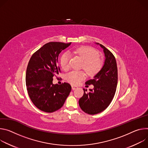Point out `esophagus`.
<instances>
[{
    "label": "esophagus",
    "instance_id": "34e87169",
    "mask_svg": "<svg viewBox=\"0 0 148 148\" xmlns=\"http://www.w3.org/2000/svg\"><path fill=\"white\" fill-rule=\"evenodd\" d=\"M72 90H75L76 89H77V87L75 86H72Z\"/></svg>",
    "mask_w": 148,
    "mask_h": 148
}]
</instances>
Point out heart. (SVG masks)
Instances as JSON below:
<instances>
[{"instance_id": "obj_1", "label": "heart", "mask_w": 148, "mask_h": 148, "mask_svg": "<svg viewBox=\"0 0 148 148\" xmlns=\"http://www.w3.org/2000/svg\"><path fill=\"white\" fill-rule=\"evenodd\" d=\"M73 53L79 55L84 60L83 68L90 75L97 73L101 69L103 62L98 57L99 53L95 49L89 46H81L73 50ZM70 53L66 52L60 58V64L64 70H68L70 67ZM86 78V74L82 71H72L66 75V79L73 85H78Z\"/></svg>"}]
</instances>
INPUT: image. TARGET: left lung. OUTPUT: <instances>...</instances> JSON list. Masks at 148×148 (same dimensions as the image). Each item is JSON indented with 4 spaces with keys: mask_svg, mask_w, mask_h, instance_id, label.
<instances>
[{
    "mask_svg": "<svg viewBox=\"0 0 148 148\" xmlns=\"http://www.w3.org/2000/svg\"><path fill=\"white\" fill-rule=\"evenodd\" d=\"M103 50L105 60L101 69L86 85H93V89H83L84 93L79 101L80 108L89 114H95L106 109L115 94L118 84V68L113 55L104 46L98 43Z\"/></svg>",
    "mask_w": 148,
    "mask_h": 148,
    "instance_id": "8db88e82",
    "label": "left lung"
}]
</instances>
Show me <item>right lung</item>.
<instances>
[{"label": "right lung", "instance_id": "add662e5", "mask_svg": "<svg viewBox=\"0 0 148 148\" xmlns=\"http://www.w3.org/2000/svg\"><path fill=\"white\" fill-rule=\"evenodd\" d=\"M71 43L52 42L44 45L33 54L27 64L26 84L32 102L39 109L48 113L61 108L72 87L64 82L53 84V77L59 74V53Z\"/></svg>", "mask_w": 148, "mask_h": 148}]
</instances>
